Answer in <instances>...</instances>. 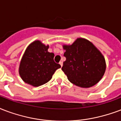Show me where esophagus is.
<instances>
[{"mask_svg":"<svg viewBox=\"0 0 121 121\" xmlns=\"http://www.w3.org/2000/svg\"><path fill=\"white\" fill-rule=\"evenodd\" d=\"M59 63H60V65H61V67H62V66H63V61H60V62Z\"/></svg>","mask_w":121,"mask_h":121,"instance_id":"34e87169","label":"esophagus"}]
</instances>
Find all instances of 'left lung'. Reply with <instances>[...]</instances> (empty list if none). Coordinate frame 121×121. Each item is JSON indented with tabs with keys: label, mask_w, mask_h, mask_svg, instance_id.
<instances>
[{
	"label": "left lung",
	"mask_w": 121,
	"mask_h": 121,
	"mask_svg": "<svg viewBox=\"0 0 121 121\" xmlns=\"http://www.w3.org/2000/svg\"><path fill=\"white\" fill-rule=\"evenodd\" d=\"M63 48L66 60L61 70L69 81L81 87H91L99 82L105 72V60L93 44L80 38Z\"/></svg>",
	"instance_id": "obj_1"
}]
</instances>
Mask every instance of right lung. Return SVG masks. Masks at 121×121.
I'll return each mask as SVG.
<instances>
[{
  "label": "right lung",
  "instance_id": "add662e5",
  "mask_svg": "<svg viewBox=\"0 0 121 121\" xmlns=\"http://www.w3.org/2000/svg\"><path fill=\"white\" fill-rule=\"evenodd\" d=\"M49 46L35 41L26 49L20 63L19 72L25 82L40 86L48 82L61 65L54 62V54L48 51Z\"/></svg>",
  "mask_w": 121,
  "mask_h": 121
}]
</instances>
